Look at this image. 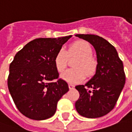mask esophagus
<instances>
[{
	"mask_svg": "<svg viewBox=\"0 0 132 132\" xmlns=\"http://www.w3.org/2000/svg\"><path fill=\"white\" fill-rule=\"evenodd\" d=\"M69 89H71V90H72V89L74 88L75 86H74V85H73V84H69Z\"/></svg>",
	"mask_w": 132,
	"mask_h": 132,
	"instance_id": "1",
	"label": "esophagus"
}]
</instances>
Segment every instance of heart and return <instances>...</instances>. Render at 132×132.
I'll return each instance as SVG.
<instances>
[{
    "label": "heart",
    "instance_id": "b5f03b06",
    "mask_svg": "<svg viewBox=\"0 0 132 132\" xmlns=\"http://www.w3.org/2000/svg\"><path fill=\"white\" fill-rule=\"evenodd\" d=\"M90 44L84 40H79L71 44L67 52L61 48L54 57V65L59 73L64 71L67 66L68 56H78L73 63L74 69L67 70L61 75L63 80L71 83H79L85 79L86 76H92L97 69V61L93 56Z\"/></svg>",
    "mask_w": 132,
    "mask_h": 132
}]
</instances>
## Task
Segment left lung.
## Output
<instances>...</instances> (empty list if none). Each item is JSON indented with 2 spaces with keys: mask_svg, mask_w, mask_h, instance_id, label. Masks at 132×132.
Listing matches in <instances>:
<instances>
[{
  "mask_svg": "<svg viewBox=\"0 0 132 132\" xmlns=\"http://www.w3.org/2000/svg\"><path fill=\"white\" fill-rule=\"evenodd\" d=\"M94 46L97 53L96 73L86 85L76 86L80 97L76 102L79 114L97 118L112 110L126 80L122 61L116 49L104 38L95 35H76Z\"/></svg>",
  "mask_w": 132,
  "mask_h": 132,
  "instance_id": "left-lung-1",
  "label": "left lung"
}]
</instances>
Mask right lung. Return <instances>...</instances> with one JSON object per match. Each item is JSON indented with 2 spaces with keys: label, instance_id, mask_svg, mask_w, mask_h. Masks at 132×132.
<instances>
[{
  "label": "right lung",
  "instance_id": "1",
  "mask_svg": "<svg viewBox=\"0 0 132 132\" xmlns=\"http://www.w3.org/2000/svg\"><path fill=\"white\" fill-rule=\"evenodd\" d=\"M71 37L35 39L10 63L8 90L18 110L28 118L43 120L52 117L58 101L69 91L67 82L59 78L54 57Z\"/></svg>",
  "mask_w": 132,
  "mask_h": 132
}]
</instances>
